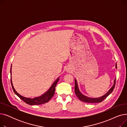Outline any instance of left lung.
<instances>
[{"instance_id": "1", "label": "left lung", "mask_w": 127, "mask_h": 127, "mask_svg": "<svg viewBox=\"0 0 127 127\" xmlns=\"http://www.w3.org/2000/svg\"><path fill=\"white\" fill-rule=\"evenodd\" d=\"M115 67H116V68H117V64H116ZM75 94H76V96H77V97L80 99V100H81L83 102H88V103H98V102H102L105 98L107 97L113 92V90H114V89L115 88V86L116 79H115L114 81V84H113V86L110 89V90L108 92V93H106L104 95H103L100 97H99V98H90V97H88L87 96H85L83 95L82 93L80 92V91L79 90L77 82V80L76 79H75Z\"/></svg>"}]
</instances>
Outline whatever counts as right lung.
Returning <instances> with one entry per match:
<instances>
[{"label": "right lung", "mask_w": 127, "mask_h": 127, "mask_svg": "<svg viewBox=\"0 0 127 127\" xmlns=\"http://www.w3.org/2000/svg\"><path fill=\"white\" fill-rule=\"evenodd\" d=\"M12 66V65H11ZM10 72H11V67L10 69ZM59 78H58L56 80L53 82V83L52 84L51 86V87L50 89L47 91L42 96L35 97L34 98H26L25 97L22 96V95H19L18 93L15 90L14 87H13V85L12 84V79L11 78V83L12 85V87L13 89V91L15 93V94L20 98L22 99L23 101H24L25 102H26L27 104H29V105H39V104H42L44 103H45L46 102H48L51 98L53 97V96L55 94V89H56V85L59 81Z\"/></svg>", "instance_id": "right-lung-1"}]
</instances>
